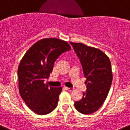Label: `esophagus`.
<instances>
[{
  "label": "esophagus",
  "mask_w": 130,
  "mask_h": 130,
  "mask_svg": "<svg viewBox=\"0 0 130 130\" xmlns=\"http://www.w3.org/2000/svg\"><path fill=\"white\" fill-rule=\"evenodd\" d=\"M65 89H66L67 90L69 91H71L74 90V88H68V87H65Z\"/></svg>",
  "instance_id": "obj_1"
}]
</instances>
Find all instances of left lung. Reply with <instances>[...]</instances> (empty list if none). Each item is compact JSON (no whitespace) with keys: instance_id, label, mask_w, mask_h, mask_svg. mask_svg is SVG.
<instances>
[{"instance_id":"obj_1","label":"left lung","mask_w":130,"mask_h":130,"mask_svg":"<svg viewBox=\"0 0 130 130\" xmlns=\"http://www.w3.org/2000/svg\"><path fill=\"white\" fill-rule=\"evenodd\" d=\"M79 59L86 78V93L81 100L75 102V109L83 114H90L103 105L112 81L111 63L101 50L82 43L70 42Z\"/></svg>"}]
</instances>
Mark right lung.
<instances>
[{
	"label": "right lung",
	"instance_id": "right-lung-1",
	"mask_svg": "<svg viewBox=\"0 0 130 130\" xmlns=\"http://www.w3.org/2000/svg\"><path fill=\"white\" fill-rule=\"evenodd\" d=\"M71 50L65 41L55 38L41 39L26 51L19 65V91L27 106L39 115H46L56 107L62 88L44 84L56 59Z\"/></svg>",
	"mask_w": 130,
	"mask_h": 130
}]
</instances>
